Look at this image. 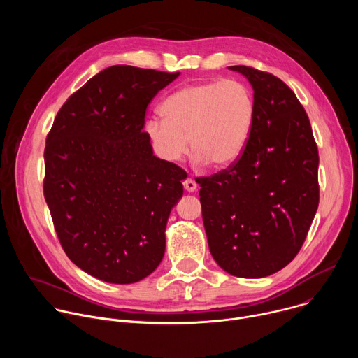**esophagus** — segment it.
Returning <instances> with one entry per match:
<instances>
[{"label":"esophagus","instance_id":"esophagus-1","mask_svg":"<svg viewBox=\"0 0 358 358\" xmlns=\"http://www.w3.org/2000/svg\"><path fill=\"white\" fill-rule=\"evenodd\" d=\"M182 185H184L185 191H188V192H192V191H195V189H196V182H195L192 178H189V177L184 180Z\"/></svg>","mask_w":358,"mask_h":358}]
</instances>
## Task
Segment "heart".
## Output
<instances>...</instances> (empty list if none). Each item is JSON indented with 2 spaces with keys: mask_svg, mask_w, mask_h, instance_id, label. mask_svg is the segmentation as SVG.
<instances>
[{
  "mask_svg": "<svg viewBox=\"0 0 358 358\" xmlns=\"http://www.w3.org/2000/svg\"><path fill=\"white\" fill-rule=\"evenodd\" d=\"M160 117L145 122V133L160 159L178 163L191 145L198 164H234L248 144L255 100L241 80H208L182 86L164 99ZM190 144H187V138Z\"/></svg>",
  "mask_w": 358,
  "mask_h": 358,
  "instance_id": "obj_1",
  "label": "heart"
}]
</instances>
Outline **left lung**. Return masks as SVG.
<instances>
[{
  "label": "left lung",
  "mask_w": 358,
  "mask_h": 358,
  "mask_svg": "<svg viewBox=\"0 0 358 358\" xmlns=\"http://www.w3.org/2000/svg\"><path fill=\"white\" fill-rule=\"evenodd\" d=\"M253 87L255 119L242 156L199 177V202L215 262L238 278H265L299 253L319 207V151L308 113L279 78L229 66Z\"/></svg>",
  "instance_id": "left-lung-1"
}]
</instances>
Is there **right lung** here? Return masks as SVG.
<instances>
[{
  "instance_id": "right-lung-1",
  "label": "right lung",
  "mask_w": 358,
  "mask_h": 358,
  "mask_svg": "<svg viewBox=\"0 0 358 358\" xmlns=\"http://www.w3.org/2000/svg\"><path fill=\"white\" fill-rule=\"evenodd\" d=\"M178 75L106 68L68 97L46 136L43 195L58 239L103 282H138L164 257L184 170L152 156L143 129L150 101Z\"/></svg>"
}]
</instances>
